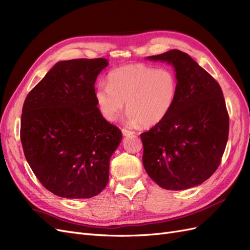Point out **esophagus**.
Returning <instances> with one entry per match:
<instances>
[{
    "label": "esophagus",
    "instance_id": "1",
    "mask_svg": "<svg viewBox=\"0 0 250 250\" xmlns=\"http://www.w3.org/2000/svg\"><path fill=\"white\" fill-rule=\"evenodd\" d=\"M122 133H123V135H130V134H133L134 132L132 130H128V129H126V128H123Z\"/></svg>",
    "mask_w": 250,
    "mask_h": 250
}]
</instances>
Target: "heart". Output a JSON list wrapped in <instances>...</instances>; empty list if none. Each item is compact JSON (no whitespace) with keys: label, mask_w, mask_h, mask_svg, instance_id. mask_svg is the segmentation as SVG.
<instances>
[{"label":"heart","mask_w":250,"mask_h":250,"mask_svg":"<svg viewBox=\"0 0 250 250\" xmlns=\"http://www.w3.org/2000/svg\"><path fill=\"white\" fill-rule=\"evenodd\" d=\"M178 82L172 71L146 64H127L111 71L107 84L96 87L95 98L101 115L115 121L126 103L131 125L154 126L169 115L177 96Z\"/></svg>","instance_id":"obj_1"}]
</instances>
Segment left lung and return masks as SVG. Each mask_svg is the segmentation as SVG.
Masks as SVG:
<instances>
[{
    "instance_id": "left-lung-1",
    "label": "left lung",
    "mask_w": 250,
    "mask_h": 250,
    "mask_svg": "<svg viewBox=\"0 0 250 250\" xmlns=\"http://www.w3.org/2000/svg\"><path fill=\"white\" fill-rule=\"evenodd\" d=\"M148 59L171 63L178 88L169 115L141 134L144 168L163 188L186 190L208 179L221 163L229 130L222 89L185 52L171 50Z\"/></svg>"
}]
</instances>
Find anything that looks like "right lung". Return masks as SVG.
<instances>
[{
    "label": "right lung",
    "instance_id": "add662e5",
    "mask_svg": "<svg viewBox=\"0 0 250 250\" xmlns=\"http://www.w3.org/2000/svg\"><path fill=\"white\" fill-rule=\"evenodd\" d=\"M107 59L57 62L27 95L21 141L41 184L64 198H90L108 183L122 132L97 107L95 82Z\"/></svg>",
    "mask_w": 250,
    "mask_h": 250
}]
</instances>
